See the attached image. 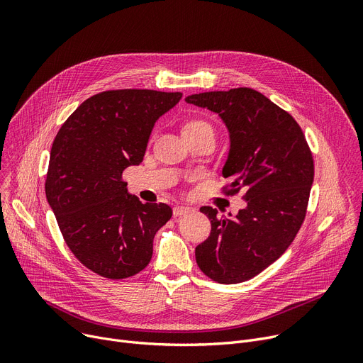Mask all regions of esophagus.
I'll return each mask as SVG.
<instances>
[{
    "mask_svg": "<svg viewBox=\"0 0 363 363\" xmlns=\"http://www.w3.org/2000/svg\"><path fill=\"white\" fill-rule=\"evenodd\" d=\"M188 212H191V208L186 206H175L174 207V216H182V215H186Z\"/></svg>",
    "mask_w": 363,
    "mask_h": 363,
    "instance_id": "1",
    "label": "esophagus"
}]
</instances>
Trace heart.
Listing matches in <instances>:
<instances>
[{
    "label": "heart",
    "instance_id": "obj_1",
    "mask_svg": "<svg viewBox=\"0 0 363 363\" xmlns=\"http://www.w3.org/2000/svg\"><path fill=\"white\" fill-rule=\"evenodd\" d=\"M201 130H212V126L201 119H189L182 126V135H191Z\"/></svg>",
    "mask_w": 363,
    "mask_h": 363
}]
</instances>
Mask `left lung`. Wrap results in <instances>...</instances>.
Segmentation results:
<instances>
[{
  "instance_id": "1",
  "label": "left lung",
  "mask_w": 363,
  "mask_h": 363,
  "mask_svg": "<svg viewBox=\"0 0 363 363\" xmlns=\"http://www.w3.org/2000/svg\"><path fill=\"white\" fill-rule=\"evenodd\" d=\"M185 101L222 119L230 133L222 175L234 179L230 194L241 191L245 200L237 216L200 208L212 231L196 247V260L216 282H242L272 264L298 233L313 184L312 152L291 114L256 89L200 92Z\"/></svg>"
}]
</instances>
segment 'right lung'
Masks as SVG:
<instances>
[{"label":"right lung","mask_w":363,"mask_h":363,"mask_svg":"<svg viewBox=\"0 0 363 363\" xmlns=\"http://www.w3.org/2000/svg\"><path fill=\"white\" fill-rule=\"evenodd\" d=\"M181 97L155 89L104 91L85 100L55 135L47 201L72 253L104 278L141 272L156 233L172 216L167 204H143L130 194L122 174L143 162L155 123Z\"/></svg>","instance_id":"1"}]
</instances>
